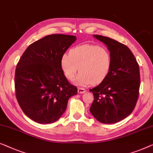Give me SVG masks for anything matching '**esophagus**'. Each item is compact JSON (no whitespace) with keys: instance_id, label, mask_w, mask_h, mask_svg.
<instances>
[{"instance_id":"esophagus-1","label":"esophagus","mask_w":153,"mask_h":153,"mask_svg":"<svg viewBox=\"0 0 153 153\" xmlns=\"http://www.w3.org/2000/svg\"><path fill=\"white\" fill-rule=\"evenodd\" d=\"M77 92H78V94H84V93H85L86 92V90L84 89V88H80V87H79L78 89H77Z\"/></svg>"}]
</instances>
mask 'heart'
<instances>
[{"label":"heart","instance_id":"b5f03b06","mask_svg":"<svg viewBox=\"0 0 153 153\" xmlns=\"http://www.w3.org/2000/svg\"><path fill=\"white\" fill-rule=\"evenodd\" d=\"M61 67L69 80L81 73L75 83L79 86L99 84L108 76L111 66V56L107 49L95 44L79 45L61 58Z\"/></svg>","mask_w":153,"mask_h":153}]
</instances>
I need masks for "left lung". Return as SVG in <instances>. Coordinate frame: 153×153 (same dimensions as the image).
Segmentation results:
<instances>
[{"label": "left lung", "mask_w": 153, "mask_h": 153, "mask_svg": "<svg viewBox=\"0 0 153 153\" xmlns=\"http://www.w3.org/2000/svg\"><path fill=\"white\" fill-rule=\"evenodd\" d=\"M107 46L111 56L108 76L97 87L90 89L94 100L90 111L102 123H115L134 110L140 87L139 66L126 45L107 36L94 34Z\"/></svg>", "instance_id": "1"}]
</instances>
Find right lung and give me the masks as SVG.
<instances>
[{
  "label": "right lung",
  "mask_w": 153,
  "mask_h": 153,
  "mask_svg": "<svg viewBox=\"0 0 153 153\" xmlns=\"http://www.w3.org/2000/svg\"><path fill=\"white\" fill-rule=\"evenodd\" d=\"M76 36L55 34L27 47L15 72L16 96L24 114L34 121L53 123L62 117L70 97L77 94L61 67V58Z\"/></svg>",
  "instance_id": "add662e5"
}]
</instances>
